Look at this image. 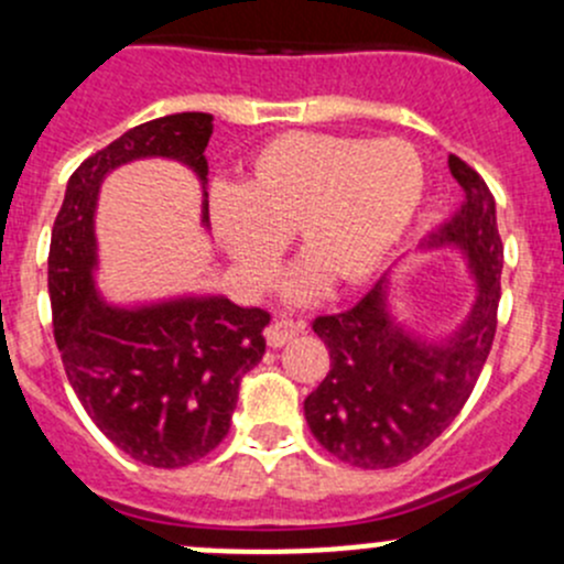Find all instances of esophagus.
Returning a JSON list of instances; mask_svg holds the SVG:
<instances>
[{
	"mask_svg": "<svg viewBox=\"0 0 564 564\" xmlns=\"http://www.w3.org/2000/svg\"><path fill=\"white\" fill-rule=\"evenodd\" d=\"M305 329L303 322H292V318H275V322L267 327V344L272 346V349H281V346H286L289 340L294 338V335H300Z\"/></svg>",
	"mask_w": 564,
	"mask_h": 564,
	"instance_id": "obj_1",
	"label": "esophagus"
}]
</instances>
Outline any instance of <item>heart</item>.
Segmentation results:
<instances>
[{"label": "heart", "mask_w": 564, "mask_h": 564, "mask_svg": "<svg viewBox=\"0 0 564 564\" xmlns=\"http://www.w3.org/2000/svg\"><path fill=\"white\" fill-rule=\"evenodd\" d=\"M425 191L417 150L401 139L335 133H283L267 141L237 187H218L209 218L250 286L278 270L292 231L316 256L300 261L283 297L305 303L327 283L373 275L412 226Z\"/></svg>", "instance_id": "1"}]
</instances>
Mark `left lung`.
Segmentation results:
<instances>
[{
    "mask_svg": "<svg viewBox=\"0 0 564 564\" xmlns=\"http://www.w3.org/2000/svg\"><path fill=\"white\" fill-rule=\"evenodd\" d=\"M447 166L464 202L420 250L464 256L477 289L469 314L436 338L398 322L388 272L355 308L314 322L329 371L305 398V420L324 451L360 469H390L425 451L464 409L497 333L505 256L497 202L460 158L451 155Z\"/></svg>",
    "mask_w": 564,
    "mask_h": 564,
    "instance_id": "obj_1",
    "label": "left lung"
}]
</instances>
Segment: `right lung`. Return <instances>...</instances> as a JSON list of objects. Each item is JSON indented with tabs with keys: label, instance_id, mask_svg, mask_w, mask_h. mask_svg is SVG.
Wrapping results in <instances>:
<instances>
[{
	"label": "right lung",
	"instance_id": "add662e5",
	"mask_svg": "<svg viewBox=\"0 0 564 564\" xmlns=\"http://www.w3.org/2000/svg\"><path fill=\"white\" fill-rule=\"evenodd\" d=\"M209 135L213 113L202 111L128 130L73 172L51 229L48 294L67 382L119 451L158 469L193 464L224 442L242 377L264 355L270 314L224 294L108 303L95 281V213L106 176L144 158L182 163L204 191Z\"/></svg>",
	"mask_w": 564,
	"mask_h": 564
}]
</instances>
